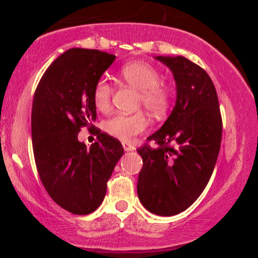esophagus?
Wrapping results in <instances>:
<instances>
[{
    "instance_id": "obj_1",
    "label": "esophagus",
    "mask_w": 258,
    "mask_h": 258,
    "mask_svg": "<svg viewBox=\"0 0 258 258\" xmlns=\"http://www.w3.org/2000/svg\"><path fill=\"white\" fill-rule=\"evenodd\" d=\"M122 146H123V149H124L125 151H130L134 149V146L133 144H130L129 142H122Z\"/></svg>"
}]
</instances>
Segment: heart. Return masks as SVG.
<instances>
[{"label": "heart", "instance_id": "b5f03b06", "mask_svg": "<svg viewBox=\"0 0 258 258\" xmlns=\"http://www.w3.org/2000/svg\"><path fill=\"white\" fill-rule=\"evenodd\" d=\"M119 76L130 86L139 90V105H143L151 115L162 116L170 105L171 94L167 86L160 82V73L144 61H133L119 69ZM112 88L107 81L100 80L94 88L93 98L96 108L107 111L111 103ZM149 119L142 111L135 114H117L104 123V130L109 135L123 142L146 132Z\"/></svg>", "mask_w": 258, "mask_h": 258}]
</instances>
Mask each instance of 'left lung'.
Wrapping results in <instances>:
<instances>
[{
    "label": "left lung",
    "instance_id": "left-lung-1",
    "mask_svg": "<svg viewBox=\"0 0 258 258\" xmlns=\"http://www.w3.org/2000/svg\"><path fill=\"white\" fill-rule=\"evenodd\" d=\"M156 59L174 74L177 100L162 128L137 149L143 160L137 195L150 213L174 216L199 199L213 175L221 148L222 116L206 70L183 56Z\"/></svg>",
    "mask_w": 258,
    "mask_h": 258
}]
</instances>
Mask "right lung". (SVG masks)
Instances as JSON below:
<instances>
[{
  "label": "right lung",
  "instance_id": "obj_1",
  "mask_svg": "<svg viewBox=\"0 0 258 258\" xmlns=\"http://www.w3.org/2000/svg\"><path fill=\"white\" fill-rule=\"evenodd\" d=\"M116 56L73 48L45 70L34 95L31 139L41 182L56 204L75 215L101 206L107 182L124 153L119 141L94 128V88ZM83 126L98 141L88 150L77 140Z\"/></svg>",
  "mask_w": 258,
  "mask_h": 258
}]
</instances>
